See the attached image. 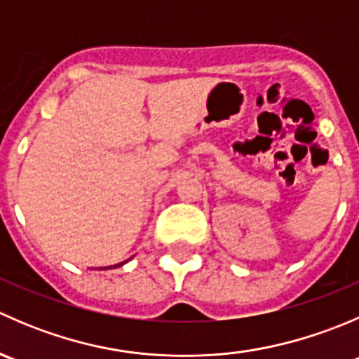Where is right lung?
Returning <instances> with one entry per match:
<instances>
[{
  "instance_id": "add662e5",
  "label": "right lung",
  "mask_w": 359,
  "mask_h": 359,
  "mask_svg": "<svg viewBox=\"0 0 359 359\" xmlns=\"http://www.w3.org/2000/svg\"><path fill=\"white\" fill-rule=\"evenodd\" d=\"M119 266H123V264H116V266H114V267H119Z\"/></svg>"
}]
</instances>
